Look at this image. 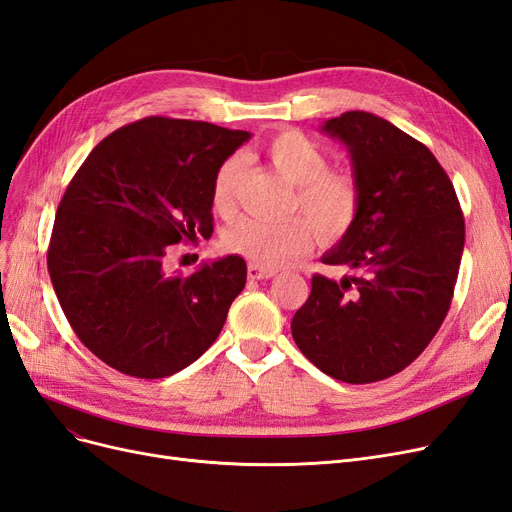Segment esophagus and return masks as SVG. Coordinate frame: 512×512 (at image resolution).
Here are the masks:
<instances>
[{"label": "esophagus", "instance_id": "34e87169", "mask_svg": "<svg viewBox=\"0 0 512 512\" xmlns=\"http://www.w3.org/2000/svg\"><path fill=\"white\" fill-rule=\"evenodd\" d=\"M275 273L273 271H267V269H260L256 265H250L247 267V277H250L252 282H260V280H269V277H273Z\"/></svg>", "mask_w": 512, "mask_h": 512}]
</instances>
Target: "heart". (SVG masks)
Here are the masks:
<instances>
[{
	"label": "heart",
	"instance_id": "1",
	"mask_svg": "<svg viewBox=\"0 0 512 512\" xmlns=\"http://www.w3.org/2000/svg\"><path fill=\"white\" fill-rule=\"evenodd\" d=\"M262 151L277 173L294 185L290 205L299 209L310 224L303 218L282 222L245 218L226 232L224 243L230 252L271 271L307 252V247L312 245L309 226L322 241H337L348 235L359 220L363 190L354 175L346 170H331L327 153L299 130L275 134ZM241 170L239 158H228L213 175L211 209L222 218H230L237 209Z\"/></svg>",
	"mask_w": 512,
	"mask_h": 512
}]
</instances>
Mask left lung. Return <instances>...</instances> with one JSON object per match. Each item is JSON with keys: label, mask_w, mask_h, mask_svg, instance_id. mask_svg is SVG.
Returning <instances> with one entry per match:
<instances>
[{"label": "left lung", "mask_w": 512, "mask_h": 512, "mask_svg": "<svg viewBox=\"0 0 512 512\" xmlns=\"http://www.w3.org/2000/svg\"><path fill=\"white\" fill-rule=\"evenodd\" d=\"M352 158L359 220L312 277L292 318L299 350L324 374L367 384L406 369L438 333L453 301L466 224L451 179L416 138L382 117L348 111L324 123Z\"/></svg>", "instance_id": "left-lung-1"}]
</instances>
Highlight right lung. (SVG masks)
<instances>
[{
    "label": "right lung",
    "mask_w": 512,
    "mask_h": 512,
    "mask_svg": "<svg viewBox=\"0 0 512 512\" xmlns=\"http://www.w3.org/2000/svg\"><path fill=\"white\" fill-rule=\"evenodd\" d=\"M250 132L145 117L100 141L57 207L46 265L76 337L126 376L156 380L218 339L245 286L241 256L170 275V245L211 237V181Z\"/></svg>",
    "instance_id": "right-lung-1"
}]
</instances>
